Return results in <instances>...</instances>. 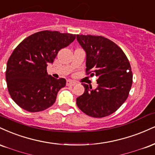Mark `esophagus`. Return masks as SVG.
<instances>
[{
	"instance_id": "34e87169",
	"label": "esophagus",
	"mask_w": 155,
	"mask_h": 155,
	"mask_svg": "<svg viewBox=\"0 0 155 155\" xmlns=\"http://www.w3.org/2000/svg\"><path fill=\"white\" fill-rule=\"evenodd\" d=\"M76 85L75 82L72 81H67V86H73V85Z\"/></svg>"
}]
</instances>
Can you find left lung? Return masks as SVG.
Returning a JSON list of instances; mask_svg holds the SVG:
<instances>
[{"label": "left lung", "instance_id": "obj_1", "mask_svg": "<svg viewBox=\"0 0 155 155\" xmlns=\"http://www.w3.org/2000/svg\"><path fill=\"white\" fill-rule=\"evenodd\" d=\"M86 52V74L97 76L98 87L83 83L85 91L76 103L82 112L93 117L114 113L128 98L133 83L130 62L123 51L103 36L77 35Z\"/></svg>", "mask_w": 155, "mask_h": 155}]
</instances>
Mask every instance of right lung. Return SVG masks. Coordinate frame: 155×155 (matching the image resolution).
Listing matches in <instances>:
<instances>
[{
    "mask_svg": "<svg viewBox=\"0 0 155 155\" xmlns=\"http://www.w3.org/2000/svg\"><path fill=\"white\" fill-rule=\"evenodd\" d=\"M74 39V34L43 30L28 36L16 47L7 62L5 80L9 94L18 106L37 112L54 104L66 80L48 75L47 66L60 49Z\"/></svg>",
    "mask_w": 155,
    "mask_h": 155,
    "instance_id": "obj_1",
    "label": "right lung"
}]
</instances>
